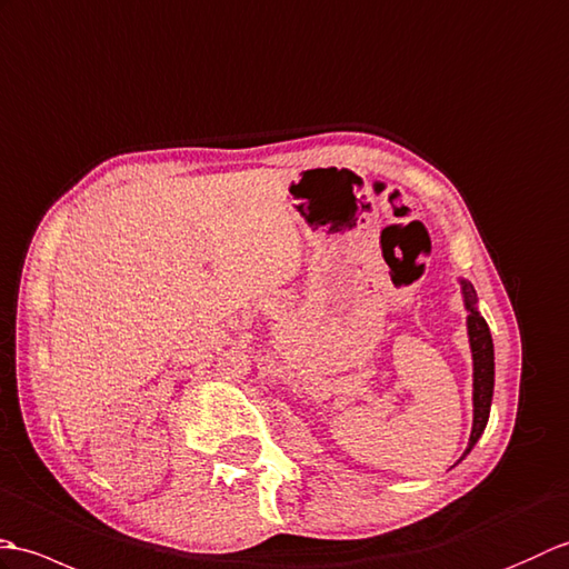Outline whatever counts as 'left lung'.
Returning <instances> with one entry per match:
<instances>
[{
  "label": "left lung",
  "mask_w": 569,
  "mask_h": 569,
  "mask_svg": "<svg viewBox=\"0 0 569 569\" xmlns=\"http://www.w3.org/2000/svg\"><path fill=\"white\" fill-rule=\"evenodd\" d=\"M460 289L467 309V338H470L472 350V433L467 450L462 452L465 458L475 448L477 440L482 438L489 421L491 397H495V343H491L487 321L477 309V292L472 282L460 280Z\"/></svg>",
  "instance_id": "8db88e82"
}]
</instances>
